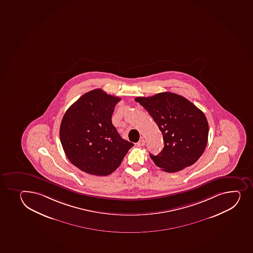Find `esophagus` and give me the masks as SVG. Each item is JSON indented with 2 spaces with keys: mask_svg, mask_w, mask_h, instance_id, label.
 <instances>
[{
  "mask_svg": "<svg viewBox=\"0 0 253 253\" xmlns=\"http://www.w3.org/2000/svg\"><path fill=\"white\" fill-rule=\"evenodd\" d=\"M144 144H145V140L143 139V138L140 139V140L138 141V143H137V145H138V146H143Z\"/></svg>",
  "mask_w": 253,
  "mask_h": 253,
  "instance_id": "esophagus-1",
  "label": "esophagus"
}]
</instances>
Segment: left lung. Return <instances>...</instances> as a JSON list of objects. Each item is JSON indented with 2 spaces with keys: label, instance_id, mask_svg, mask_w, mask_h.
Instances as JSON below:
<instances>
[{
  "label": "left lung",
  "instance_id": "left-lung-1",
  "mask_svg": "<svg viewBox=\"0 0 253 253\" xmlns=\"http://www.w3.org/2000/svg\"><path fill=\"white\" fill-rule=\"evenodd\" d=\"M135 101L151 115L164 137L163 150L156 156L149 154L158 167L175 172L198 161L209 138V123L203 111L171 92L137 97Z\"/></svg>",
  "mask_w": 253,
  "mask_h": 253
}]
</instances>
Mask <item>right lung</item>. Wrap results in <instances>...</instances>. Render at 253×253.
I'll return each instance as SVG.
<instances>
[{
    "mask_svg": "<svg viewBox=\"0 0 253 253\" xmlns=\"http://www.w3.org/2000/svg\"><path fill=\"white\" fill-rule=\"evenodd\" d=\"M120 99L101 89H94L66 110L60 124V142L68 159L83 172L110 175L133 146L121 138L112 124Z\"/></svg>",
    "mask_w": 253,
    "mask_h": 253,
    "instance_id": "add662e5",
    "label": "right lung"
}]
</instances>
